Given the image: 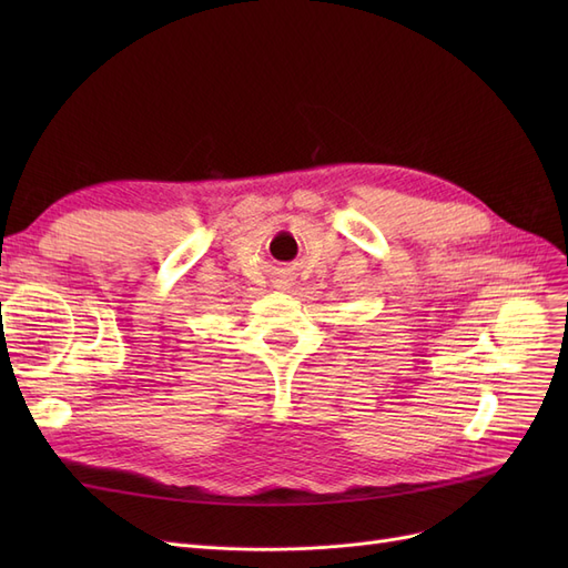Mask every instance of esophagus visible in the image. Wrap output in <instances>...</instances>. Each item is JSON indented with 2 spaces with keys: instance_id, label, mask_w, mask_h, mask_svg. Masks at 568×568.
Wrapping results in <instances>:
<instances>
[{
  "instance_id": "34e87169",
  "label": "esophagus",
  "mask_w": 568,
  "mask_h": 568,
  "mask_svg": "<svg viewBox=\"0 0 568 568\" xmlns=\"http://www.w3.org/2000/svg\"><path fill=\"white\" fill-rule=\"evenodd\" d=\"M291 286H294V277H288V274H277V277H274V288L286 291Z\"/></svg>"
}]
</instances>
